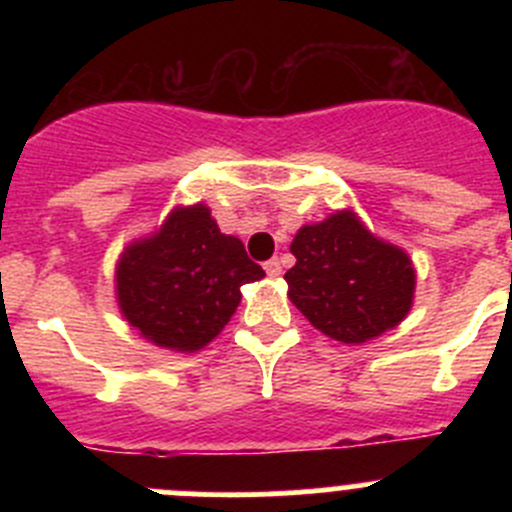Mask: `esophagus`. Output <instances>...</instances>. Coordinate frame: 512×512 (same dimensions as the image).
Instances as JSON below:
<instances>
[{
  "instance_id": "1",
  "label": "esophagus",
  "mask_w": 512,
  "mask_h": 512,
  "mask_svg": "<svg viewBox=\"0 0 512 512\" xmlns=\"http://www.w3.org/2000/svg\"><path fill=\"white\" fill-rule=\"evenodd\" d=\"M265 272L270 277H280L282 275V265H280V260H267L265 262Z\"/></svg>"
}]
</instances>
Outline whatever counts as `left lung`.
<instances>
[{"instance_id":"left-lung-1","label":"left lung","mask_w":512,"mask_h":512,"mask_svg":"<svg viewBox=\"0 0 512 512\" xmlns=\"http://www.w3.org/2000/svg\"><path fill=\"white\" fill-rule=\"evenodd\" d=\"M289 250L297 257L285 275L289 299L337 342H369L404 322L414 304L411 257L371 235L352 210L302 225Z\"/></svg>"}]
</instances>
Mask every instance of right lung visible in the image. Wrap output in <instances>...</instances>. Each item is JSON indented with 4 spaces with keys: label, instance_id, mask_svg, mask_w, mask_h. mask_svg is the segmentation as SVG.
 Wrapping results in <instances>:
<instances>
[{
    "label": "right lung",
    "instance_id": "obj_1",
    "mask_svg": "<svg viewBox=\"0 0 512 512\" xmlns=\"http://www.w3.org/2000/svg\"><path fill=\"white\" fill-rule=\"evenodd\" d=\"M265 277L237 237L223 235L203 203L175 208L151 237L131 242L116 265L121 314L148 342L198 352L240 304V287Z\"/></svg>",
    "mask_w": 512,
    "mask_h": 512
}]
</instances>
